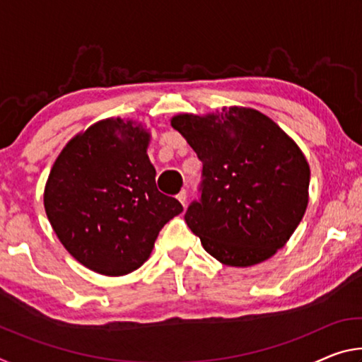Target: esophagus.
I'll use <instances>...</instances> for the list:
<instances>
[{
  "mask_svg": "<svg viewBox=\"0 0 362 362\" xmlns=\"http://www.w3.org/2000/svg\"><path fill=\"white\" fill-rule=\"evenodd\" d=\"M177 199H179L180 203L185 206V203H187V192H185V189H182V192L177 194Z\"/></svg>",
  "mask_w": 362,
  "mask_h": 362,
  "instance_id": "1",
  "label": "esophagus"
}]
</instances>
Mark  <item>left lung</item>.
Listing matches in <instances>:
<instances>
[{
    "instance_id": "obj_1",
    "label": "left lung",
    "mask_w": 362,
    "mask_h": 362,
    "mask_svg": "<svg viewBox=\"0 0 362 362\" xmlns=\"http://www.w3.org/2000/svg\"><path fill=\"white\" fill-rule=\"evenodd\" d=\"M203 161L185 222L214 259L252 267L286 246L308 206L310 164L293 139L249 107L170 118Z\"/></svg>"
}]
</instances>
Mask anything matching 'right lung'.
<instances>
[{
	"label": "right lung",
	"mask_w": 362,
	"mask_h": 362,
	"mask_svg": "<svg viewBox=\"0 0 362 362\" xmlns=\"http://www.w3.org/2000/svg\"><path fill=\"white\" fill-rule=\"evenodd\" d=\"M142 122L107 118L60 151L45 187V211L62 246L86 268L124 276L148 260L159 231L183 211L156 188Z\"/></svg>",
	"instance_id": "obj_1"
}]
</instances>
